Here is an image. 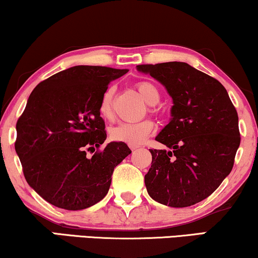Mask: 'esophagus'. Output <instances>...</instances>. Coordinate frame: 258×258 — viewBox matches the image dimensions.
Wrapping results in <instances>:
<instances>
[{"label":"esophagus","instance_id":"34e87169","mask_svg":"<svg viewBox=\"0 0 258 258\" xmlns=\"http://www.w3.org/2000/svg\"><path fill=\"white\" fill-rule=\"evenodd\" d=\"M130 148H131V150H132V151H133V150L138 149V146H135V145H130Z\"/></svg>","mask_w":258,"mask_h":258}]
</instances>
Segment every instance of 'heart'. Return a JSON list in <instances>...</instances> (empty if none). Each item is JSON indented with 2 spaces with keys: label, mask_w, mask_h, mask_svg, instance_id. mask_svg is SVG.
I'll use <instances>...</instances> for the list:
<instances>
[{
  "label": "heart",
  "mask_w": 258,
  "mask_h": 258,
  "mask_svg": "<svg viewBox=\"0 0 258 258\" xmlns=\"http://www.w3.org/2000/svg\"><path fill=\"white\" fill-rule=\"evenodd\" d=\"M137 89L149 105H157L161 100V93L158 88L148 81L137 83ZM115 89L114 87H107L102 93L99 103V113L103 119L110 120L113 118V99ZM153 130V122L145 119L138 122H121L110 128V138L115 142H121L128 145H139L150 136Z\"/></svg>",
  "instance_id": "b5f03b06"
}]
</instances>
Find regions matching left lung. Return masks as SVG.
<instances>
[{
	"instance_id": "8db88e82",
	"label": "left lung",
	"mask_w": 258,
	"mask_h": 258,
	"mask_svg": "<svg viewBox=\"0 0 258 258\" xmlns=\"http://www.w3.org/2000/svg\"><path fill=\"white\" fill-rule=\"evenodd\" d=\"M137 70L157 80L172 99L171 118L156 137L169 150H150L148 193L165 206L198 204L232 170L240 144L237 110L219 81L183 61Z\"/></svg>"
}]
</instances>
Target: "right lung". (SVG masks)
Instances as JSON below:
<instances>
[{"instance_id":"add662e5","label":"right lung","mask_w":258,"mask_h":258,"mask_svg":"<svg viewBox=\"0 0 258 258\" xmlns=\"http://www.w3.org/2000/svg\"><path fill=\"white\" fill-rule=\"evenodd\" d=\"M126 69L77 65L34 88L16 122L15 151L29 187L53 206L80 211L108 193L114 168L131 153L107 138L99 103L109 82Z\"/></svg>"}]
</instances>
